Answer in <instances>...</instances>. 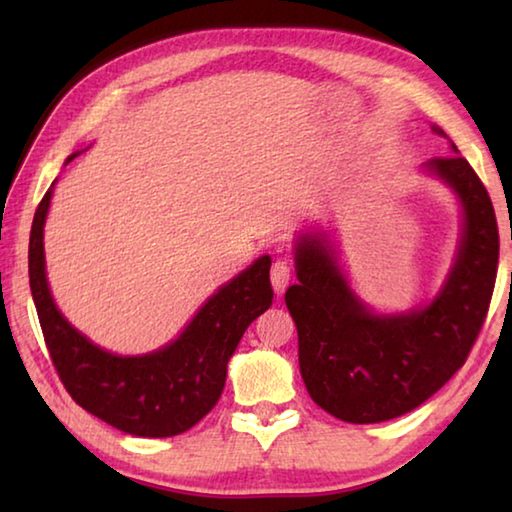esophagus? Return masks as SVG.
Wrapping results in <instances>:
<instances>
[{"instance_id": "esophagus-1", "label": "esophagus", "mask_w": 512, "mask_h": 512, "mask_svg": "<svg viewBox=\"0 0 512 512\" xmlns=\"http://www.w3.org/2000/svg\"><path fill=\"white\" fill-rule=\"evenodd\" d=\"M291 282V266L284 262V259H277L271 266V284L275 293H284Z\"/></svg>"}]
</instances>
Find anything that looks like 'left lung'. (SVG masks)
<instances>
[{"mask_svg":"<svg viewBox=\"0 0 512 512\" xmlns=\"http://www.w3.org/2000/svg\"><path fill=\"white\" fill-rule=\"evenodd\" d=\"M433 133L445 137L438 126ZM452 149L424 164L463 207L454 266L427 307L375 314L354 296L327 235L298 237V284L284 300L298 327L300 375L311 400L343 422H384L418 409L463 366L483 327L497 280V216L470 162Z\"/></svg>","mask_w":512,"mask_h":512,"instance_id":"obj_1","label":"left lung"}]
</instances>
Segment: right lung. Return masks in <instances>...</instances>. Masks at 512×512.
<instances>
[{"mask_svg":"<svg viewBox=\"0 0 512 512\" xmlns=\"http://www.w3.org/2000/svg\"><path fill=\"white\" fill-rule=\"evenodd\" d=\"M54 185L33 216L29 284L60 381L85 411L131 436L169 438L192 429L219 402L228 361L248 325L271 307V257L255 259L223 284L176 341L140 357H119L69 325L51 298L42 232Z\"/></svg>","mask_w":512,"mask_h":512,"instance_id":"1","label":"right lung"}]
</instances>
